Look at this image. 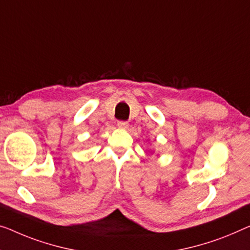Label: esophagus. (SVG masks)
<instances>
[{
	"label": "esophagus",
	"mask_w": 250,
	"mask_h": 250,
	"mask_svg": "<svg viewBox=\"0 0 250 250\" xmlns=\"http://www.w3.org/2000/svg\"><path fill=\"white\" fill-rule=\"evenodd\" d=\"M118 126L121 129H128L129 128V124L126 121H119L118 122Z\"/></svg>",
	"instance_id": "34e87169"
}]
</instances>
